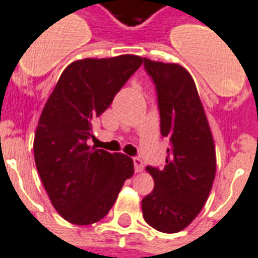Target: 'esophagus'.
<instances>
[{
    "instance_id": "34e87169",
    "label": "esophagus",
    "mask_w": 258,
    "mask_h": 258,
    "mask_svg": "<svg viewBox=\"0 0 258 258\" xmlns=\"http://www.w3.org/2000/svg\"><path fill=\"white\" fill-rule=\"evenodd\" d=\"M134 167H135V173H141V171H144V162L141 160L140 157H134Z\"/></svg>"
}]
</instances>
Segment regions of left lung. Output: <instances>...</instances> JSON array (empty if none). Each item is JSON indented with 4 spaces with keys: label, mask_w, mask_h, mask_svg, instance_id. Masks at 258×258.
Here are the masks:
<instances>
[{
    "label": "left lung",
    "mask_w": 258,
    "mask_h": 258,
    "mask_svg": "<svg viewBox=\"0 0 258 258\" xmlns=\"http://www.w3.org/2000/svg\"><path fill=\"white\" fill-rule=\"evenodd\" d=\"M144 66L156 87L160 133L170 148L162 168L146 167L155 188L142 199V214L157 231L175 233L194 221L209 198L216 146L189 72L146 58Z\"/></svg>",
    "instance_id": "8db88e82"
}]
</instances>
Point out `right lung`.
Segmentation results:
<instances>
[{
	"mask_svg": "<svg viewBox=\"0 0 258 258\" xmlns=\"http://www.w3.org/2000/svg\"><path fill=\"white\" fill-rule=\"evenodd\" d=\"M142 64L137 55L81 59L60 74L34 135V160L51 203L76 225L99 221L112 209L133 159L109 153L87 141L92 123Z\"/></svg>",
	"mask_w": 258,
	"mask_h": 258,
	"instance_id": "obj_1",
	"label": "right lung"
}]
</instances>
